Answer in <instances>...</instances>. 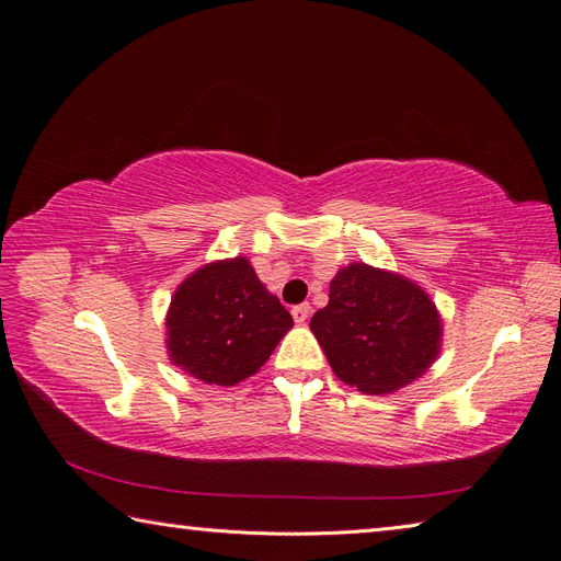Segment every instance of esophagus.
Wrapping results in <instances>:
<instances>
[{
    "instance_id": "1",
    "label": "esophagus",
    "mask_w": 561,
    "mask_h": 561,
    "mask_svg": "<svg viewBox=\"0 0 561 561\" xmlns=\"http://www.w3.org/2000/svg\"><path fill=\"white\" fill-rule=\"evenodd\" d=\"M311 316V307L309 304H297V307H293V318L295 322H307Z\"/></svg>"
}]
</instances>
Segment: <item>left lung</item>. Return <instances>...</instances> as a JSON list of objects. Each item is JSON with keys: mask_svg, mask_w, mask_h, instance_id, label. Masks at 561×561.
<instances>
[{"mask_svg": "<svg viewBox=\"0 0 561 561\" xmlns=\"http://www.w3.org/2000/svg\"><path fill=\"white\" fill-rule=\"evenodd\" d=\"M311 330L334 375L360 393H393L431 367L439 316L414 283L367 264H351L330 283V301Z\"/></svg>", "mask_w": 561, "mask_h": 561, "instance_id": "obj_1", "label": "left lung"}]
</instances>
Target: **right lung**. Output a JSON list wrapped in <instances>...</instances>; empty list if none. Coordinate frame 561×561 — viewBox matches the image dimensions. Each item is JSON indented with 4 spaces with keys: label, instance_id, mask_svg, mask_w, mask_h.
Listing matches in <instances>:
<instances>
[{
    "label": "right lung",
    "instance_id": "obj_1",
    "mask_svg": "<svg viewBox=\"0 0 561 561\" xmlns=\"http://www.w3.org/2000/svg\"><path fill=\"white\" fill-rule=\"evenodd\" d=\"M171 360L196 379L233 386L257 371L293 316L254 274L248 260L236 257L198 268L171 301L165 318Z\"/></svg>",
    "mask_w": 561,
    "mask_h": 561
}]
</instances>
